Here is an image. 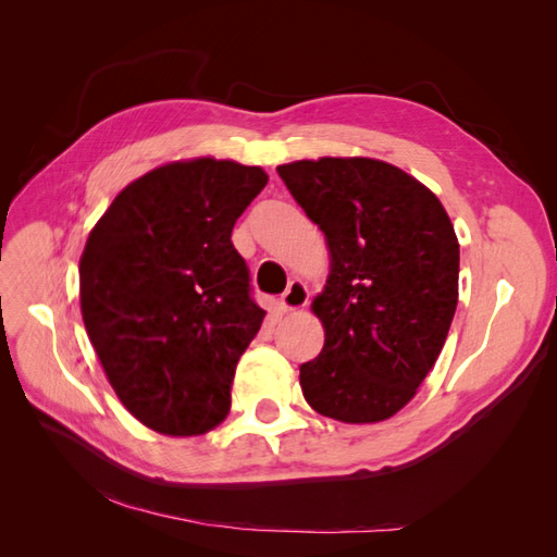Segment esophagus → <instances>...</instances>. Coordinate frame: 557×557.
I'll list each match as a JSON object with an SVG mask.
<instances>
[{
	"mask_svg": "<svg viewBox=\"0 0 557 557\" xmlns=\"http://www.w3.org/2000/svg\"><path fill=\"white\" fill-rule=\"evenodd\" d=\"M309 305V290H307V285L301 283V281H290V285H288V290H285L283 295H281V299H278V309L283 311V313H288V311H299V309H305Z\"/></svg>",
	"mask_w": 557,
	"mask_h": 557,
	"instance_id": "34e87169",
	"label": "esophagus"
}]
</instances>
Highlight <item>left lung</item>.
I'll return each instance as SVG.
<instances>
[{
	"instance_id": "1",
	"label": "left lung",
	"mask_w": 557,
	"mask_h": 557,
	"mask_svg": "<svg viewBox=\"0 0 557 557\" xmlns=\"http://www.w3.org/2000/svg\"><path fill=\"white\" fill-rule=\"evenodd\" d=\"M276 172L332 258L311 305L325 346L299 367L301 393L327 418L379 423L407 407L444 348L460 274L450 218L423 183L381 160H299Z\"/></svg>"
}]
</instances>
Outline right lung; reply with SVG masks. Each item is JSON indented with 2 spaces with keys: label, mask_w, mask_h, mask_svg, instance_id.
I'll list each match as a JSON object with an SVG mask.
<instances>
[{
  "label": "right lung",
  "mask_w": 557,
  "mask_h": 557,
  "mask_svg": "<svg viewBox=\"0 0 557 557\" xmlns=\"http://www.w3.org/2000/svg\"><path fill=\"white\" fill-rule=\"evenodd\" d=\"M267 181L232 160L170 162L129 183L90 232L83 323L115 395L150 430L205 434L230 411L264 318L232 227Z\"/></svg>",
  "instance_id": "obj_1"
}]
</instances>
